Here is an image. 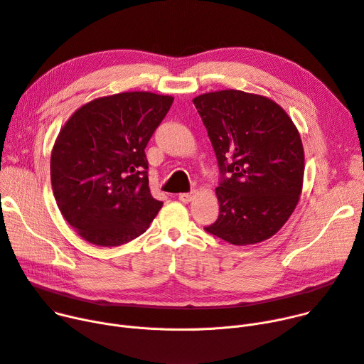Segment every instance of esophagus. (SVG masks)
<instances>
[{
	"label": "esophagus",
	"instance_id": "esophagus-1",
	"mask_svg": "<svg viewBox=\"0 0 364 364\" xmlns=\"http://www.w3.org/2000/svg\"><path fill=\"white\" fill-rule=\"evenodd\" d=\"M196 196V191H190V193H181V195L178 196V199L184 203H188L193 200V198Z\"/></svg>",
	"mask_w": 364,
	"mask_h": 364
}]
</instances>
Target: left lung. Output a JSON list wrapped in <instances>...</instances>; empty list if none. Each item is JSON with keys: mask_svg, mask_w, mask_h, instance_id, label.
Masks as SVG:
<instances>
[{"mask_svg": "<svg viewBox=\"0 0 364 364\" xmlns=\"http://www.w3.org/2000/svg\"><path fill=\"white\" fill-rule=\"evenodd\" d=\"M193 104L221 173L220 216L205 230L234 246L271 238L301 195L304 151L293 119L272 100L234 89L199 95Z\"/></svg>", "mask_w": 364, "mask_h": 364, "instance_id": "left-lung-1", "label": "left lung"}]
</instances>
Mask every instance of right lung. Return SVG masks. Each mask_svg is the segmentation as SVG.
<instances>
[{
	"label": "right lung",
	"mask_w": 364,
	"mask_h": 364,
	"mask_svg": "<svg viewBox=\"0 0 364 364\" xmlns=\"http://www.w3.org/2000/svg\"><path fill=\"white\" fill-rule=\"evenodd\" d=\"M173 101L152 92L104 96L61 129L51 154L53 191L64 220L89 243H129L162 208L151 195L144 148Z\"/></svg>",
	"instance_id": "obj_1"
}]
</instances>
